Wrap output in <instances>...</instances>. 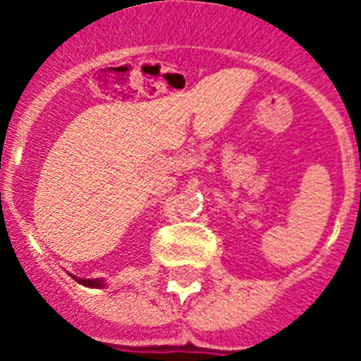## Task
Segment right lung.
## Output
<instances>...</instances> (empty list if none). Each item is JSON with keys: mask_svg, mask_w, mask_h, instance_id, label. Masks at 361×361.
<instances>
[{"mask_svg": "<svg viewBox=\"0 0 361 361\" xmlns=\"http://www.w3.org/2000/svg\"><path fill=\"white\" fill-rule=\"evenodd\" d=\"M69 276H73L71 272H69ZM79 284H82V286H87V288H104L108 282L104 279H79V276H73Z\"/></svg>", "mask_w": 361, "mask_h": 361, "instance_id": "right-lung-1", "label": "right lung"}]
</instances>
